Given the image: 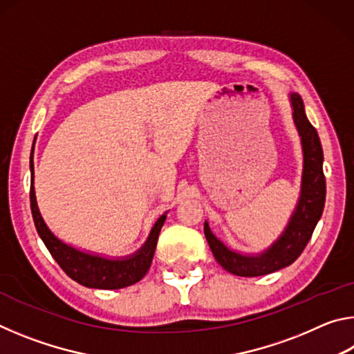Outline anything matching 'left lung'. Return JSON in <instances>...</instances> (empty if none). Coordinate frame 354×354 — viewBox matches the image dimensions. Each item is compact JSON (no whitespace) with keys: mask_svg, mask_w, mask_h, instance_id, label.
I'll return each instance as SVG.
<instances>
[{"mask_svg":"<svg viewBox=\"0 0 354 354\" xmlns=\"http://www.w3.org/2000/svg\"><path fill=\"white\" fill-rule=\"evenodd\" d=\"M290 104L293 122L301 137L303 176L297 207L283 234L272 243V247L259 254H242L227 248L205 221V236L215 261L226 272L237 277H262L295 262L306 248L325 207L326 181L323 175V149L319 134L309 123L303 100L298 93H290Z\"/></svg>","mask_w":354,"mask_h":354,"instance_id":"8db88e82","label":"left lung"}]
</instances>
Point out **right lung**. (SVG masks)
<instances>
[{
    "instance_id": "right-lung-1",
    "label": "right lung",
    "mask_w": 354,
    "mask_h": 354,
    "mask_svg": "<svg viewBox=\"0 0 354 354\" xmlns=\"http://www.w3.org/2000/svg\"><path fill=\"white\" fill-rule=\"evenodd\" d=\"M32 153L34 147L31 151V192H29L34 225L40 239L44 241L45 247L50 251L51 256L55 257V261L61 266L62 270L67 273L71 279L76 281V283L86 287H92V289L113 290L123 289V287L139 283V281L147 274L149 266H151L160 227H162L167 215L164 214L158 218L151 232H149L147 242L142 245V248L137 250L134 254L127 257L109 259V257L86 253V251L70 247V245L64 243L61 239H57L53 234L44 218H41L34 190Z\"/></svg>"
}]
</instances>
